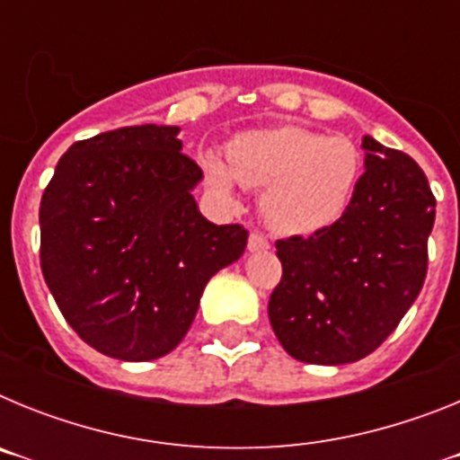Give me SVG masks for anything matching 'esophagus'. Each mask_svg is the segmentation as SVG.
<instances>
[{
  "label": "esophagus",
  "instance_id": "esophagus-1",
  "mask_svg": "<svg viewBox=\"0 0 460 460\" xmlns=\"http://www.w3.org/2000/svg\"><path fill=\"white\" fill-rule=\"evenodd\" d=\"M270 239L262 233H251L249 234V251L251 253H260V251H270Z\"/></svg>",
  "mask_w": 460,
  "mask_h": 460
}]
</instances>
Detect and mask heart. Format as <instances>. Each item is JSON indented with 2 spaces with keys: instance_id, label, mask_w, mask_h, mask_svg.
<instances>
[{
  "instance_id": "1",
  "label": "heart",
  "mask_w": 460,
  "mask_h": 460,
  "mask_svg": "<svg viewBox=\"0 0 460 460\" xmlns=\"http://www.w3.org/2000/svg\"><path fill=\"white\" fill-rule=\"evenodd\" d=\"M202 170L226 200H237V181L265 190L260 209L267 226L288 237H311L348 211L364 156L348 137L276 126L234 137L227 164L218 154H205Z\"/></svg>"
}]
</instances>
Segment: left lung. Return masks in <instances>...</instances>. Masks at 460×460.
Returning <instances> with one entry per match:
<instances>
[{"mask_svg":"<svg viewBox=\"0 0 460 460\" xmlns=\"http://www.w3.org/2000/svg\"><path fill=\"white\" fill-rule=\"evenodd\" d=\"M364 174L339 223L276 242L270 323L290 357L341 367L371 355L420 295L436 198L403 152L361 137Z\"/></svg>","mask_w":460,"mask_h":460,"instance_id":"left-lung-1","label":"left lung"}]
</instances>
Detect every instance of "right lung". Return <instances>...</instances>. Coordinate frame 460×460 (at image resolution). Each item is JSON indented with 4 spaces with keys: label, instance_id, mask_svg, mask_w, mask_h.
<instances>
[{
    "label": "right lung",
    "instance_id": "obj_1",
    "mask_svg": "<svg viewBox=\"0 0 460 460\" xmlns=\"http://www.w3.org/2000/svg\"><path fill=\"white\" fill-rule=\"evenodd\" d=\"M177 136L180 126L142 124L75 142L40 200V270L57 306L84 343L121 361L172 352L211 276L249 239L202 217V170Z\"/></svg>",
    "mask_w": 460,
    "mask_h": 460
}]
</instances>
